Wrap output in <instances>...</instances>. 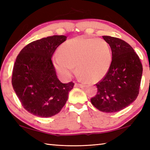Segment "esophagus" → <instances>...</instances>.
I'll return each mask as SVG.
<instances>
[{
	"instance_id": "34e87169",
	"label": "esophagus",
	"mask_w": 150,
	"mask_h": 150,
	"mask_svg": "<svg viewBox=\"0 0 150 150\" xmlns=\"http://www.w3.org/2000/svg\"><path fill=\"white\" fill-rule=\"evenodd\" d=\"M75 87H85V84H84V83H75Z\"/></svg>"
}]
</instances>
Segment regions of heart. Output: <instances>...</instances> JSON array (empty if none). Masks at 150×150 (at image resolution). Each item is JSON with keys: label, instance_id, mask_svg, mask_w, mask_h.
Listing matches in <instances>:
<instances>
[{"label": "heart", "instance_id": "obj_1", "mask_svg": "<svg viewBox=\"0 0 150 150\" xmlns=\"http://www.w3.org/2000/svg\"><path fill=\"white\" fill-rule=\"evenodd\" d=\"M112 62L111 48L108 43L101 38L77 37L63 44L59 55L54 59L57 73L68 79L74 71L87 79L98 81L102 79L110 68Z\"/></svg>", "mask_w": 150, "mask_h": 150}]
</instances>
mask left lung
<instances>
[{"instance_id": "left-lung-1", "label": "left lung", "mask_w": 150, "mask_h": 150, "mask_svg": "<svg viewBox=\"0 0 150 150\" xmlns=\"http://www.w3.org/2000/svg\"><path fill=\"white\" fill-rule=\"evenodd\" d=\"M103 38L110 46L112 62L107 73L96 84L98 91L91 102L100 111L116 112L138 97L143 68L138 55L128 43L108 35Z\"/></svg>"}]
</instances>
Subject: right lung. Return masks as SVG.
<instances>
[{
  "label": "right lung",
  "instance_id": "right-lung-1",
  "mask_svg": "<svg viewBox=\"0 0 150 150\" xmlns=\"http://www.w3.org/2000/svg\"><path fill=\"white\" fill-rule=\"evenodd\" d=\"M65 35L35 40L20 51L12 71V85L24 109L35 116L51 117L65 105L74 83L58 79L52 57Z\"/></svg>",
  "mask_w": 150,
  "mask_h": 150
}]
</instances>
